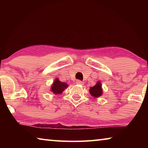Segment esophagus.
I'll return each instance as SVG.
<instances>
[{"instance_id":"obj_1","label":"esophagus","mask_w":148,"mask_h":148,"mask_svg":"<svg viewBox=\"0 0 148 148\" xmlns=\"http://www.w3.org/2000/svg\"><path fill=\"white\" fill-rule=\"evenodd\" d=\"M76 83L78 85H83V82H82L81 80H77Z\"/></svg>"}]
</instances>
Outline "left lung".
<instances>
[{
    "mask_svg": "<svg viewBox=\"0 0 148 148\" xmlns=\"http://www.w3.org/2000/svg\"><path fill=\"white\" fill-rule=\"evenodd\" d=\"M89 92L95 98L101 97L102 95V89L101 82H98L95 86L92 87H90Z\"/></svg>",
    "mask_w": 148,
    "mask_h": 148,
    "instance_id": "1",
    "label": "left lung"
}]
</instances>
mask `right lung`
Returning <instances> with one entry per match:
<instances>
[{
	"mask_svg": "<svg viewBox=\"0 0 148 148\" xmlns=\"http://www.w3.org/2000/svg\"><path fill=\"white\" fill-rule=\"evenodd\" d=\"M68 87V84L65 83V82H62L59 81L58 78H56L53 82V84L51 87V91L53 92L54 94H61L64 90Z\"/></svg>",
	"mask_w": 148,
	"mask_h": 148,
	"instance_id": "obj_1",
	"label": "right lung"
}]
</instances>
